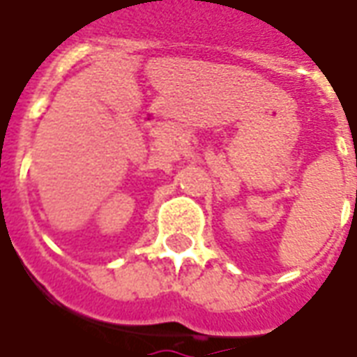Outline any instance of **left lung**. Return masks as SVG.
Here are the masks:
<instances>
[{"label":"left lung","mask_w":357,"mask_h":357,"mask_svg":"<svg viewBox=\"0 0 357 357\" xmlns=\"http://www.w3.org/2000/svg\"><path fill=\"white\" fill-rule=\"evenodd\" d=\"M356 153H357V152H356Z\"/></svg>","instance_id":"left-lung-1"}]
</instances>
